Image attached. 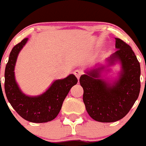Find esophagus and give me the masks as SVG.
Segmentation results:
<instances>
[{"label": "esophagus", "instance_id": "obj_1", "mask_svg": "<svg viewBox=\"0 0 146 146\" xmlns=\"http://www.w3.org/2000/svg\"><path fill=\"white\" fill-rule=\"evenodd\" d=\"M74 75L76 76V77L78 79V80H79V78H80L81 75L83 74V72H82V70H76L74 72Z\"/></svg>", "mask_w": 146, "mask_h": 146}]
</instances>
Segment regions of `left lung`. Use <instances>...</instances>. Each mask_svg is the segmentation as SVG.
<instances>
[{
    "mask_svg": "<svg viewBox=\"0 0 146 146\" xmlns=\"http://www.w3.org/2000/svg\"><path fill=\"white\" fill-rule=\"evenodd\" d=\"M117 51L105 61L85 71L79 82L83 101L89 116L99 122H115L123 119L137 100L141 89V67L131 47L116 38ZM119 63L121 70L111 80L103 77L108 67Z\"/></svg>",
    "mask_w": 146,
    "mask_h": 146,
    "instance_id": "1",
    "label": "left lung"
}]
</instances>
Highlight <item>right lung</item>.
I'll list each match as a JSON object with an SVG mask.
<instances>
[{"label": "right lung", "mask_w": 146, "mask_h": 146, "mask_svg": "<svg viewBox=\"0 0 146 146\" xmlns=\"http://www.w3.org/2000/svg\"><path fill=\"white\" fill-rule=\"evenodd\" d=\"M27 40L25 38L11 50L5 70V94L15 111L26 121L48 122L57 117L64 99L78 81L71 74L64 79H56L42 94L33 96L24 94L15 80V67L18 54Z\"/></svg>", "instance_id": "right-lung-1"}]
</instances>
